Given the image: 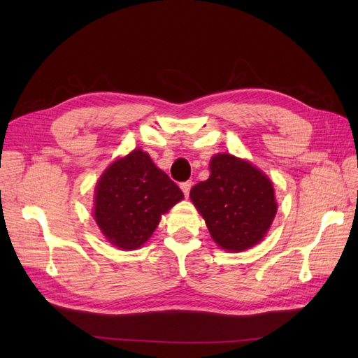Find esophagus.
<instances>
[{
  "label": "esophagus",
  "mask_w": 358,
  "mask_h": 358,
  "mask_svg": "<svg viewBox=\"0 0 358 358\" xmlns=\"http://www.w3.org/2000/svg\"><path fill=\"white\" fill-rule=\"evenodd\" d=\"M191 187H192V182H191V180H187V182H182V183H180V189L183 191V196H185V197L189 196Z\"/></svg>",
  "instance_id": "obj_1"
}]
</instances>
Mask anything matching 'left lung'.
I'll return each instance as SVG.
<instances>
[{"label": "left lung", "instance_id": "1", "mask_svg": "<svg viewBox=\"0 0 358 358\" xmlns=\"http://www.w3.org/2000/svg\"><path fill=\"white\" fill-rule=\"evenodd\" d=\"M189 197L215 243L241 252L268 231L278 204L270 179L251 162L230 154L210 159V176L194 185Z\"/></svg>", "mask_w": 358, "mask_h": 358}]
</instances>
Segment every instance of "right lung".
<instances>
[{"mask_svg":"<svg viewBox=\"0 0 358 358\" xmlns=\"http://www.w3.org/2000/svg\"><path fill=\"white\" fill-rule=\"evenodd\" d=\"M183 192L140 149L116 159L95 187L94 218L112 245L133 251L142 246Z\"/></svg>","mask_w":358,"mask_h":358,"instance_id":"add662e5","label":"right lung"}]
</instances>
